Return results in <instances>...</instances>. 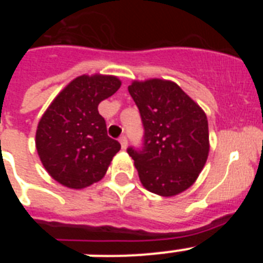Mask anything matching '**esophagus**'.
<instances>
[{"mask_svg":"<svg viewBox=\"0 0 263 263\" xmlns=\"http://www.w3.org/2000/svg\"><path fill=\"white\" fill-rule=\"evenodd\" d=\"M120 143H121V147L124 148H126L127 147V138L125 136H122V137H120Z\"/></svg>","mask_w":263,"mask_h":263,"instance_id":"1","label":"esophagus"}]
</instances>
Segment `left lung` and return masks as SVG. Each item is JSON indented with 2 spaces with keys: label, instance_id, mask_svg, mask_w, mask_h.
Returning a JSON list of instances; mask_svg holds the SVG:
<instances>
[{
  "label": "left lung",
  "instance_id": "1",
  "mask_svg": "<svg viewBox=\"0 0 263 263\" xmlns=\"http://www.w3.org/2000/svg\"><path fill=\"white\" fill-rule=\"evenodd\" d=\"M142 118L143 143L127 148L147 191L175 196L191 187L210 153L203 109L174 81L150 79L127 87Z\"/></svg>",
  "mask_w": 263,
  "mask_h": 263
}]
</instances>
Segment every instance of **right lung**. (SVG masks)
<instances>
[{"label": "right lung", "instance_id": "add662e5", "mask_svg": "<svg viewBox=\"0 0 263 263\" xmlns=\"http://www.w3.org/2000/svg\"><path fill=\"white\" fill-rule=\"evenodd\" d=\"M120 87L116 76H79L42 116L36 152L46 171L60 184L81 190L104 178L121 145L108 137L97 106Z\"/></svg>", "mask_w": 263, "mask_h": 263}]
</instances>
